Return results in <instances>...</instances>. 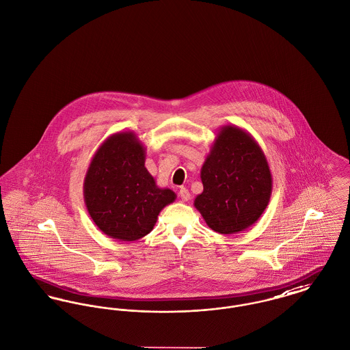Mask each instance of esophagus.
<instances>
[{"label": "esophagus", "instance_id": "1", "mask_svg": "<svg viewBox=\"0 0 350 350\" xmlns=\"http://www.w3.org/2000/svg\"><path fill=\"white\" fill-rule=\"evenodd\" d=\"M179 196H180V199L183 200V202H187L188 199H189V191L187 189L186 187H180V189H179Z\"/></svg>", "mask_w": 350, "mask_h": 350}]
</instances>
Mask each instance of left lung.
<instances>
[{"instance_id":"left-lung-1","label":"left lung","mask_w":350,"mask_h":350,"mask_svg":"<svg viewBox=\"0 0 350 350\" xmlns=\"http://www.w3.org/2000/svg\"><path fill=\"white\" fill-rule=\"evenodd\" d=\"M200 178L203 192L193 206L215 232L250 228L269 203L273 182L265 154L248 131L234 124L220 127Z\"/></svg>"}]
</instances>
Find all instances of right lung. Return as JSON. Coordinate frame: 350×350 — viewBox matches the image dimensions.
I'll return each mask as SVG.
<instances>
[{"label":"right lung","instance_id":"add662e5","mask_svg":"<svg viewBox=\"0 0 350 350\" xmlns=\"http://www.w3.org/2000/svg\"><path fill=\"white\" fill-rule=\"evenodd\" d=\"M146 147L134 131L110 135L98 147L83 180L85 204L111 239L135 241L151 232L161 211L176 199L147 171Z\"/></svg>","mask_w":350,"mask_h":350}]
</instances>
